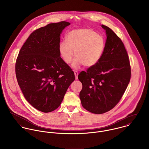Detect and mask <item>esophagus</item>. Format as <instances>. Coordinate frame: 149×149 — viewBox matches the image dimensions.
Listing matches in <instances>:
<instances>
[{
  "instance_id": "esophagus-1",
  "label": "esophagus",
  "mask_w": 149,
  "mask_h": 149,
  "mask_svg": "<svg viewBox=\"0 0 149 149\" xmlns=\"http://www.w3.org/2000/svg\"><path fill=\"white\" fill-rule=\"evenodd\" d=\"M74 76H75L76 79L77 80V79H78V74H79L77 71H74Z\"/></svg>"
}]
</instances>
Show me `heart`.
Returning a JSON list of instances; mask_svg holds the SVG:
<instances>
[{
    "label": "heart",
    "mask_w": 149,
    "mask_h": 149,
    "mask_svg": "<svg viewBox=\"0 0 149 149\" xmlns=\"http://www.w3.org/2000/svg\"><path fill=\"white\" fill-rule=\"evenodd\" d=\"M66 41L59 45L60 54L66 64L71 63L74 54L76 58L72 66L78 68L83 65L90 67L100 59L105 47V40L102 36L91 29H80L70 31Z\"/></svg>",
    "instance_id": "b5f03b06"
}]
</instances>
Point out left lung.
<instances>
[{
    "mask_svg": "<svg viewBox=\"0 0 149 149\" xmlns=\"http://www.w3.org/2000/svg\"><path fill=\"white\" fill-rule=\"evenodd\" d=\"M102 27L107 34L102 57L78 76L83 84L80 92L81 104L96 114L104 113L117 105L131 78L130 60L123 43L110 28L103 24Z\"/></svg>",
    "mask_w": 149,
    "mask_h": 149,
    "instance_id": "8db88e82",
    "label": "left lung"
}]
</instances>
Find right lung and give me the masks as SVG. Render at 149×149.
Masks as SVG:
<instances>
[{"mask_svg": "<svg viewBox=\"0 0 149 149\" xmlns=\"http://www.w3.org/2000/svg\"><path fill=\"white\" fill-rule=\"evenodd\" d=\"M69 24L61 21L34 30L22 46L16 60V77L25 99L43 112L60 106L75 79L58 50L60 34Z\"/></svg>", "mask_w": 149, "mask_h": 149, "instance_id": "right-lung-1", "label": "right lung"}]
</instances>
